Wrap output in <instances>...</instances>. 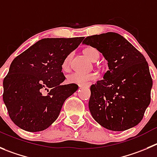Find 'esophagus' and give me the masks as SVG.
Instances as JSON below:
<instances>
[{
  "label": "esophagus",
  "instance_id": "obj_1",
  "mask_svg": "<svg viewBox=\"0 0 157 157\" xmlns=\"http://www.w3.org/2000/svg\"><path fill=\"white\" fill-rule=\"evenodd\" d=\"M78 86H79L80 88L82 87H90L91 86V83H87V84H78Z\"/></svg>",
  "mask_w": 157,
  "mask_h": 157
}]
</instances>
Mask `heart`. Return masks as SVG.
<instances>
[{"label": "heart", "mask_w": 157, "mask_h": 157, "mask_svg": "<svg viewBox=\"0 0 157 157\" xmlns=\"http://www.w3.org/2000/svg\"><path fill=\"white\" fill-rule=\"evenodd\" d=\"M84 54L92 62H96L99 58V52L95 48L89 47L86 48L84 49ZM72 59V53H69L66 57L64 59L63 62L62 64V69L67 71L69 69L71 65V61ZM97 78V75L95 73H89V74H82L78 72H73L68 75L67 77V80L69 83L73 84H85L92 80H95Z\"/></svg>", "instance_id": "heart-1"}]
</instances>
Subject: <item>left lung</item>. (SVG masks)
<instances>
[{"mask_svg": "<svg viewBox=\"0 0 157 157\" xmlns=\"http://www.w3.org/2000/svg\"><path fill=\"white\" fill-rule=\"evenodd\" d=\"M82 43L95 48L108 61L103 79L90 88L89 107L93 119L113 131L138 125L150 103L153 86L143 54L115 32L89 36Z\"/></svg>", "mask_w": 157, "mask_h": 157, "instance_id": "1", "label": "left lung"}]
</instances>
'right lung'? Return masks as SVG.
Wrapping results in <instances>:
<instances>
[{
	"mask_svg": "<svg viewBox=\"0 0 157 157\" xmlns=\"http://www.w3.org/2000/svg\"><path fill=\"white\" fill-rule=\"evenodd\" d=\"M83 39L43 38L13 60L3 82V100L16 126L38 132L57 119L65 99L78 87L62 85L65 79L62 64Z\"/></svg>",
	"mask_w": 157,
	"mask_h": 157,
	"instance_id": "right-lung-1",
	"label": "right lung"
}]
</instances>
